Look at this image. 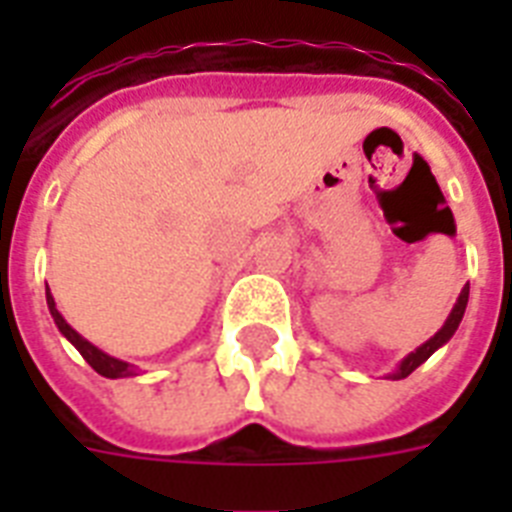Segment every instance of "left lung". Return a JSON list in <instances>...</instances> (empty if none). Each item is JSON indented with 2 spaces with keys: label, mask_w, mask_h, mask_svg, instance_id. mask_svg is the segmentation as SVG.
<instances>
[{
  "label": "left lung",
  "mask_w": 512,
  "mask_h": 512,
  "mask_svg": "<svg viewBox=\"0 0 512 512\" xmlns=\"http://www.w3.org/2000/svg\"><path fill=\"white\" fill-rule=\"evenodd\" d=\"M468 295H470V284H465L460 297H457V303H454L452 313H449V319L444 321V327L438 329L436 335L430 337L428 342H422L420 348L414 350V353H409V356H406L404 361H401V364L388 374L390 380H404V377H409V374H412L420 364H425V361H428V358L433 356L441 345H444V342L452 340V335L457 332V327H460L462 316H465V308H468Z\"/></svg>",
  "instance_id": "1"
}]
</instances>
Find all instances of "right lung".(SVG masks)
I'll return each mask as SVG.
<instances>
[{
  "mask_svg": "<svg viewBox=\"0 0 512 512\" xmlns=\"http://www.w3.org/2000/svg\"><path fill=\"white\" fill-rule=\"evenodd\" d=\"M47 308H50L52 313V319H55V324H58L60 329V335L66 337L71 345H74L79 353L84 356V361L95 369L98 374H103V377H108V380H119V377H132L135 374V366L127 364V361H122V358H114V356H108V353H103L100 348H95L90 340H84L76 329L68 327V321L63 319L58 313V308H55V297L50 295V287H47Z\"/></svg>",
  "mask_w": 512,
  "mask_h": 512,
  "instance_id": "1",
  "label": "right lung"
}]
</instances>
